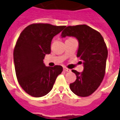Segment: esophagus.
<instances>
[{"label": "esophagus", "instance_id": "esophagus-1", "mask_svg": "<svg viewBox=\"0 0 120 120\" xmlns=\"http://www.w3.org/2000/svg\"><path fill=\"white\" fill-rule=\"evenodd\" d=\"M64 71H66V72H70V71H71L70 70L68 69V68H64Z\"/></svg>", "mask_w": 120, "mask_h": 120}]
</instances>
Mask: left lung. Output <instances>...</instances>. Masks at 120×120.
Returning <instances> with one entry per match:
<instances>
[{"label": "left lung", "mask_w": 120, "mask_h": 120, "mask_svg": "<svg viewBox=\"0 0 120 120\" xmlns=\"http://www.w3.org/2000/svg\"><path fill=\"white\" fill-rule=\"evenodd\" d=\"M72 36L79 41L77 57L84 66L83 72L72 70L76 75L75 82L70 85L71 91L79 97L93 94L100 86L105 75L108 49L100 33L87 25L68 26L62 37Z\"/></svg>", "instance_id": "1"}]
</instances>
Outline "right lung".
I'll return each instance as SVG.
<instances>
[{
  "label": "right lung",
  "instance_id": "right-lung-1",
  "mask_svg": "<svg viewBox=\"0 0 120 120\" xmlns=\"http://www.w3.org/2000/svg\"><path fill=\"white\" fill-rule=\"evenodd\" d=\"M65 27L33 23L23 30L16 41L14 49L16 77L22 88L32 97H41L48 94L63 71L61 66L46 67L43 59L50 53L52 38Z\"/></svg>",
  "mask_w": 120,
  "mask_h": 120
}]
</instances>
